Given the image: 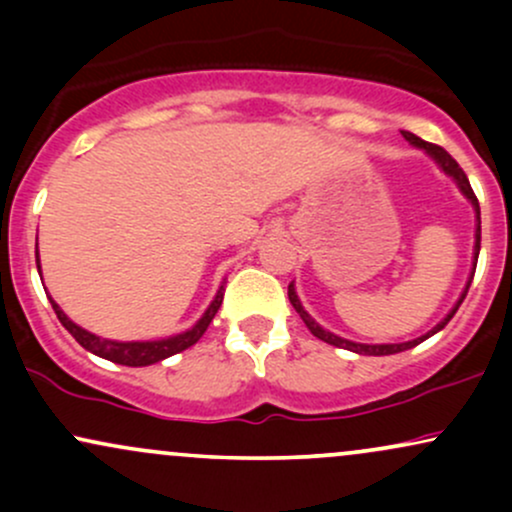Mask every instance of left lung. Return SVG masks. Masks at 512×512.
<instances>
[{
    "instance_id": "left-lung-1",
    "label": "left lung",
    "mask_w": 512,
    "mask_h": 512,
    "mask_svg": "<svg viewBox=\"0 0 512 512\" xmlns=\"http://www.w3.org/2000/svg\"><path fill=\"white\" fill-rule=\"evenodd\" d=\"M402 134H404V139H407L409 144H414V146H416V149H424L426 154L431 156L433 161L438 163L440 170H443L445 175H450V178L457 182V187H460L462 195L467 197L469 202H472L474 214H477V231H474V267H472V274H469V279H467V286H464V291H462L460 301L455 303V308H452L450 313L445 315L443 320H440L438 325L433 327L431 332L421 334V337L411 339V342H404V344H356V342H349V339H344V337H337V334H332V332L322 330V327L317 325V322L313 320V317H310L308 313H305V308L301 305V298L296 296V289H293V284H289V301H291L293 308H296V313L301 315V320L305 322V327H308V330L313 332L317 339H322V342H327V344H332V346H339V349H349V351H354V354H361V356H390V354H399V351L414 349L416 344L426 342L428 337H433V334L443 330V327L448 325V322L452 320V315L457 313V308H460V303L464 301V296H467L469 284H472V279H474V269H477V260H479V248H481V211H479V199H477V195H474V190H472V185H469V180H467V175H464V170H462L460 166H457L455 158H452V156L448 154V151L443 149V146L428 144V142H424V139H419V137H416V134H411V132H402Z\"/></svg>"
}]
</instances>
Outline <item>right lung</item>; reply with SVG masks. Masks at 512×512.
<instances>
[{
    "label": "right lung",
    "mask_w": 512,
    "mask_h": 512,
    "mask_svg": "<svg viewBox=\"0 0 512 512\" xmlns=\"http://www.w3.org/2000/svg\"><path fill=\"white\" fill-rule=\"evenodd\" d=\"M35 264H38V272H40V257H35ZM221 301H223V286H219L214 301H211L207 310H204V315L199 317L197 325L190 327L187 332L175 334V337L156 339V342H113V339H101V337H96V334L86 332L84 327H79L76 322L69 320L60 305L50 298L52 310L57 313V320L62 322L64 330L72 334L76 342L84 346L86 351L105 358V361H113V363H120V366H132V368L151 366V363H158V361H163V358L180 354V351L190 349L192 344H197L199 337L207 332L209 322L214 320L216 313H219Z\"/></svg>",
    "instance_id": "add662e5"
}]
</instances>
